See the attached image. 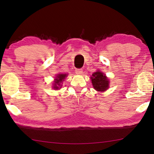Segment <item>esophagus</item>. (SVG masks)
<instances>
[{
	"mask_svg": "<svg viewBox=\"0 0 154 154\" xmlns=\"http://www.w3.org/2000/svg\"><path fill=\"white\" fill-rule=\"evenodd\" d=\"M75 73L77 74H82L83 69H75Z\"/></svg>",
	"mask_w": 154,
	"mask_h": 154,
	"instance_id": "34e87169",
	"label": "esophagus"
}]
</instances>
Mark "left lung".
<instances>
[{
  "instance_id": "left-lung-1",
  "label": "left lung",
  "mask_w": 154,
  "mask_h": 154,
  "mask_svg": "<svg viewBox=\"0 0 154 154\" xmlns=\"http://www.w3.org/2000/svg\"><path fill=\"white\" fill-rule=\"evenodd\" d=\"M91 81L94 89L98 91H104L109 88V80L103 73L97 71L92 75Z\"/></svg>"
}]
</instances>
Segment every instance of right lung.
<instances>
[{
  "label": "right lung",
  "mask_w": 154,
  "mask_h": 154,
  "mask_svg": "<svg viewBox=\"0 0 154 154\" xmlns=\"http://www.w3.org/2000/svg\"><path fill=\"white\" fill-rule=\"evenodd\" d=\"M67 76V74H59L56 79H55V81H54V88L55 89H59V87H60L61 85H60V83L62 82V81H63L65 77H66Z\"/></svg>",
  "instance_id": "1"
}]
</instances>
